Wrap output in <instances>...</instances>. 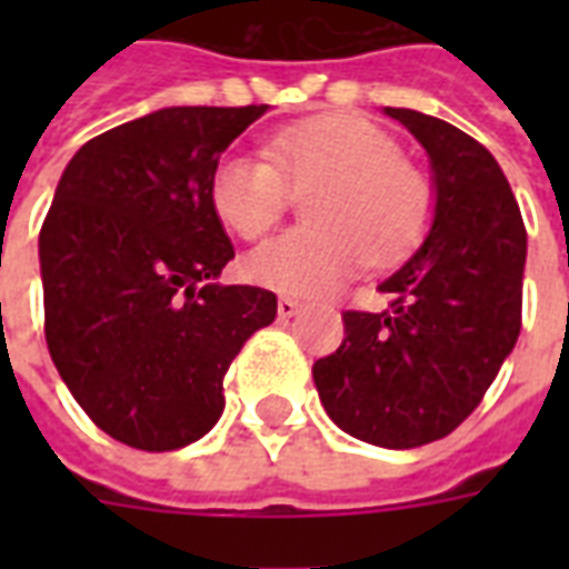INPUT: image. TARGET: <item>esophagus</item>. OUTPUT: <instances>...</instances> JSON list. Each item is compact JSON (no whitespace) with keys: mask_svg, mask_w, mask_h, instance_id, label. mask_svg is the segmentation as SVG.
Returning a JSON list of instances; mask_svg holds the SVG:
<instances>
[{"mask_svg":"<svg viewBox=\"0 0 569 569\" xmlns=\"http://www.w3.org/2000/svg\"><path fill=\"white\" fill-rule=\"evenodd\" d=\"M277 312H280V319H292V316L301 312V301H295V298L283 295V298L277 301Z\"/></svg>","mask_w":569,"mask_h":569,"instance_id":"esophagus-1","label":"esophagus"}]
</instances>
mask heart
Listing matches in <instances>:
<instances>
[{"label":"heart","mask_w":569,"mask_h":569,"mask_svg":"<svg viewBox=\"0 0 569 569\" xmlns=\"http://www.w3.org/2000/svg\"><path fill=\"white\" fill-rule=\"evenodd\" d=\"M268 153L232 150L214 164L209 197L218 218L244 239L280 221L289 186L315 189L307 227L262 241L244 257L257 286L295 298L328 295L369 262H396L431 218V189L398 144L360 114H321L280 129Z\"/></svg>","instance_id":"heart-1"}]
</instances>
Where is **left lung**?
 <instances>
[{
  "instance_id": "obj_1",
  "label": "left lung",
  "mask_w": 569,
  "mask_h": 569,
  "mask_svg": "<svg viewBox=\"0 0 569 569\" xmlns=\"http://www.w3.org/2000/svg\"><path fill=\"white\" fill-rule=\"evenodd\" d=\"M422 144L433 212L425 241L378 286L380 312H346V339L312 366L328 416L357 440L416 449L485 398L520 337L526 227L487 147L446 120L383 109Z\"/></svg>"
}]
</instances>
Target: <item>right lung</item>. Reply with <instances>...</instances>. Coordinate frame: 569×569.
I'll return each mask as SVG.
<instances>
[{"mask_svg":"<svg viewBox=\"0 0 569 569\" xmlns=\"http://www.w3.org/2000/svg\"><path fill=\"white\" fill-rule=\"evenodd\" d=\"M268 106H171L91 138L40 227L47 346L84 413L132 449L200 440L232 357L277 295L214 283L236 257L209 197L221 153Z\"/></svg>","mask_w":569,"mask_h":569,"instance_id":"right-lung-1","label":"right lung"}]
</instances>
